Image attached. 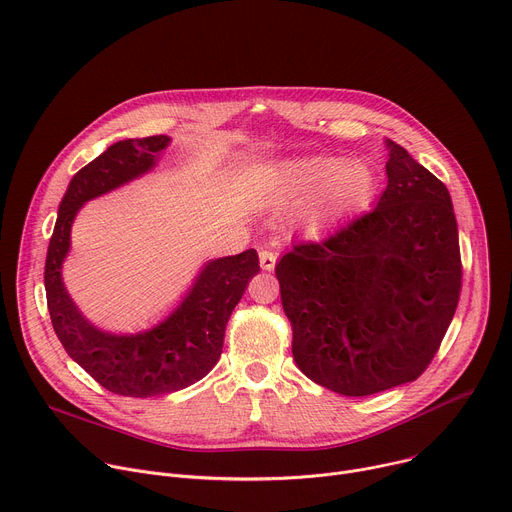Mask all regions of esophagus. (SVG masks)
<instances>
[{
	"label": "esophagus",
	"mask_w": 512,
	"mask_h": 512,
	"mask_svg": "<svg viewBox=\"0 0 512 512\" xmlns=\"http://www.w3.org/2000/svg\"><path fill=\"white\" fill-rule=\"evenodd\" d=\"M275 261H277V255L273 251H261L259 253V263H261V269L265 271H271L275 267Z\"/></svg>",
	"instance_id": "34e87169"
}]
</instances>
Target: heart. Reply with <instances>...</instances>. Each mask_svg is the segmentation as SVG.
Instances as JSON below:
<instances>
[{"label":"heart","instance_id":"heart-1","mask_svg":"<svg viewBox=\"0 0 512 512\" xmlns=\"http://www.w3.org/2000/svg\"><path fill=\"white\" fill-rule=\"evenodd\" d=\"M371 177L359 163L333 155L290 157L273 163L263 177L261 206L286 208L310 200L304 220L322 226L359 204L367 194Z\"/></svg>","mask_w":512,"mask_h":512}]
</instances>
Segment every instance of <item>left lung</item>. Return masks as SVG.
Masks as SVG:
<instances>
[{"label":"left lung","instance_id":"1","mask_svg":"<svg viewBox=\"0 0 512 512\" xmlns=\"http://www.w3.org/2000/svg\"><path fill=\"white\" fill-rule=\"evenodd\" d=\"M388 185L369 210L280 263L282 306L302 374L343 396L414 382L433 361L461 292L443 181L386 141Z\"/></svg>","mask_w":512,"mask_h":512}]
</instances>
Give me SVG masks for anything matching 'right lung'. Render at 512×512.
Segmentation results:
<instances>
[{"label":"right lung","mask_w":512,"mask_h":512,"mask_svg":"<svg viewBox=\"0 0 512 512\" xmlns=\"http://www.w3.org/2000/svg\"><path fill=\"white\" fill-rule=\"evenodd\" d=\"M169 141L165 134L126 138L79 169L61 200L46 253V304L61 345L100 386L120 396L149 398L202 380L220 359L232 310L259 273L255 249L208 261L181 304L153 329L136 335L100 331L79 312L61 275L79 208L151 171Z\"/></svg>","instance_id":"right-lung-1"}]
</instances>
